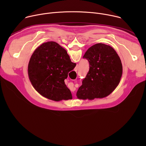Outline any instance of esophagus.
Masks as SVG:
<instances>
[{
    "instance_id": "34e87169",
    "label": "esophagus",
    "mask_w": 146,
    "mask_h": 146,
    "mask_svg": "<svg viewBox=\"0 0 146 146\" xmlns=\"http://www.w3.org/2000/svg\"><path fill=\"white\" fill-rule=\"evenodd\" d=\"M78 66H76L75 67V68H74V71L77 72V70H78Z\"/></svg>"
}]
</instances>
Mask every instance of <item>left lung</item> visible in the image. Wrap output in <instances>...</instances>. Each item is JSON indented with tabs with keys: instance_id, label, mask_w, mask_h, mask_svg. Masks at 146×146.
Listing matches in <instances>:
<instances>
[{
	"instance_id": "obj_1",
	"label": "left lung",
	"mask_w": 146,
	"mask_h": 146,
	"mask_svg": "<svg viewBox=\"0 0 146 146\" xmlns=\"http://www.w3.org/2000/svg\"><path fill=\"white\" fill-rule=\"evenodd\" d=\"M83 58L90 64V70L76 96L79 99L93 100L109 95L118 86L122 74L119 56L109 45L98 43L90 47Z\"/></svg>"
}]
</instances>
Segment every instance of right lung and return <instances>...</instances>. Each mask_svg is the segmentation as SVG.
Instances as JSON below:
<instances>
[{"label":"right lung","instance_id":"1","mask_svg":"<svg viewBox=\"0 0 146 146\" xmlns=\"http://www.w3.org/2000/svg\"><path fill=\"white\" fill-rule=\"evenodd\" d=\"M76 65L63 47L55 41H48L32 55L28 67L29 78L43 96L54 101L68 100L72 94L64 80Z\"/></svg>","mask_w":146,"mask_h":146}]
</instances>
